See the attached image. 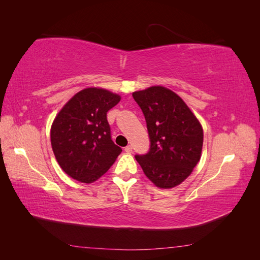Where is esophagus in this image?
Instances as JSON below:
<instances>
[{
  "label": "esophagus",
  "mask_w": 260,
  "mask_h": 260,
  "mask_svg": "<svg viewBox=\"0 0 260 260\" xmlns=\"http://www.w3.org/2000/svg\"><path fill=\"white\" fill-rule=\"evenodd\" d=\"M124 151L127 153H132V146L131 145H127L124 147Z\"/></svg>",
  "instance_id": "esophagus-1"
}]
</instances>
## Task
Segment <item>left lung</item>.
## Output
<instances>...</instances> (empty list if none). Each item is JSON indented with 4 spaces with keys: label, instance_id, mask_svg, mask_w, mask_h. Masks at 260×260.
Returning a JSON list of instances; mask_svg holds the SVG:
<instances>
[{
    "label": "left lung",
    "instance_id": "1",
    "mask_svg": "<svg viewBox=\"0 0 260 260\" xmlns=\"http://www.w3.org/2000/svg\"><path fill=\"white\" fill-rule=\"evenodd\" d=\"M145 117L149 138L146 154L135 157L145 176L160 188L180 184L201 158L203 129L190 108L164 86L132 94Z\"/></svg>",
    "mask_w": 260,
    "mask_h": 260
}]
</instances>
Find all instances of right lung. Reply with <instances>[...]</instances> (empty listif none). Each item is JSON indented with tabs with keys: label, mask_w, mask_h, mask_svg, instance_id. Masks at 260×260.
I'll return each instance as SVG.
<instances>
[{
	"label": "right lung",
	"mask_w": 260,
	"mask_h": 260,
	"mask_svg": "<svg viewBox=\"0 0 260 260\" xmlns=\"http://www.w3.org/2000/svg\"><path fill=\"white\" fill-rule=\"evenodd\" d=\"M120 96L104 89L78 92L55 118L51 143L55 157L68 176L91 183L111 168L122 149L112 140L107 112Z\"/></svg>",
	"instance_id": "1"
}]
</instances>
